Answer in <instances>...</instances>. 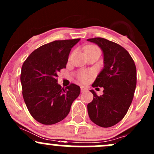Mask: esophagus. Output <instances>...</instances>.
Returning <instances> with one entry per match:
<instances>
[{
	"label": "esophagus",
	"mask_w": 154,
	"mask_h": 154,
	"mask_svg": "<svg viewBox=\"0 0 154 154\" xmlns=\"http://www.w3.org/2000/svg\"><path fill=\"white\" fill-rule=\"evenodd\" d=\"M81 92H84L85 91H86V88H85V87H83V86H81Z\"/></svg>",
	"instance_id": "obj_1"
}]
</instances>
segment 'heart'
<instances>
[{"label":"heart","instance_id":"obj_1","mask_svg":"<svg viewBox=\"0 0 154 154\" xmlns=\"http://www.w3.org/2000/svg\"><path fill=\"white\" fill-rule=\"evenodd\" d=\"M94 48H97L96 46L94 45H88L86 48V51L90 49H94ZM92 72L88 71H81L77 74V79L80 82L82 83H87L91 80V77H92Z\"/></svg>","mask_w":154,"mask_h":154}]
</instances>
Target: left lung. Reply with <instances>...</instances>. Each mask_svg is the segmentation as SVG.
<instances>
[{
  "mask_svg": "<svg viewBox=\"0 0 154 154\" xmlns=\"http://www.w3.org/2000/svg\"><path fill=\"white\" fill-rule=\"evenodd\" d=\"M103 53L104 67L94 80L93 87H103V94L97 96L94 90L93 100L88 103V116L102 127H110L123 119L134 96L136 68L128 51L117 43L103 38H88Z\"/></svg>",
  "mask_w": 154,
  "mask_h": 154,
  "instance_id": "obj_1",
  "label": "left lung"
}]
</instances>
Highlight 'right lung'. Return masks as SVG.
<instances>
[{
    "instance_id": "1",
    "label": "right lung",
    "mask_w": 154,
    "mask_h": 154,
    "mask_svg": "<svg viewBox=\"0 0 154 154\" xmlns=\"http://www.w3.org/2000/svg\"><path fill=\"white\" fill-rule=\"evenodd\" d=\"M80 40L48 43L32 51L23 63V97L32 118L42 125H54L63 120L80 94L77 85L71 83L64 88L57 83V74L66 68L70 51Z\"/></svg>"
}]
</instances>
